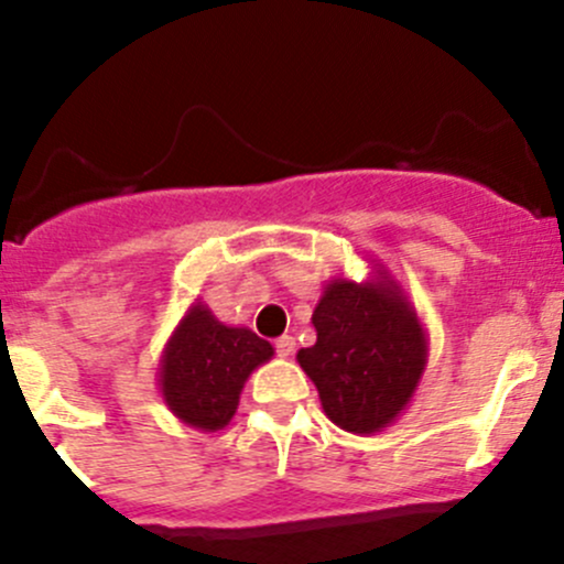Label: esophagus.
Returning a JSON list of instances; mask_svg holds the SVG:
<instances>
[{"label":"esophagus","mask_w":564,"mask_h":564,"mask_svg":"<svg viewBox=\"0 0 564 564\" xmlns=\"http://www.w3.org/2000/svg\"><path fill=\"white\" fill-rule=\"evenodd\" d=\"M275 351H278V357H292V351H294L292 335H281V338L275 340Z\"/></svg>","instance_id":"esophagus-1"}]
</instances>
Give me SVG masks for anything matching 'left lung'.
Here are the masks:
<instances>
[{"label":"left lung","mask_w":564,"mask_h":564,"mask_svg":"<svg viewBox=\"0 0 564 564\" xmlns=\"http://www.w3.org/2000/svg\"><path fill=\"white\" fill-rule=\"evenodd\" d=\"M316 344L297 362L324 414L349 434H377L401 417L429 362V335L401 283L373 267L368 281L333 278L318 297Z\"/></svg>","instance_id":"8db88e82"}]
</instances>
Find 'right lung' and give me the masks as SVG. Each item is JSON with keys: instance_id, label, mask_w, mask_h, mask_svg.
Here are the masks:
<instances>
[{"instance_id": "add662e5", "label": "right lung", "mask_w": 564, "mask_h": 564, "mask_svg": "<svg viewBox=\"0 0 564 564\" xmlns=\"http://www.w3.org/2000/svg\"><path fill=\"white\" fill-rule=\"evenodd\" d=\"M275 355L264 338L248 327H231L196 300L158 366V390L176 420L196 431H220L231 423L248 377Z\"/></svg>"}]
</instances>
